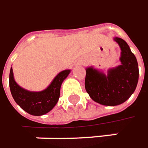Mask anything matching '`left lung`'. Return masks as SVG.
<instances>
[{"mask_svg":"<svg viewBox=\"0 0 148 148\" xmlns=\"http://www.w3.org/2000/svg\"><path fill=\"white\" fill-rule=\"evenodd\" d=\"M114 40L121 49V64L110 69L108 74L88 67L85 87L90 97L105 106H117L126 101L135 91L139 78L137 60L128 44L121 38Z\"/></svg>","mask_w":148,"mask_h":148,"instance_id":"obj_1","label":"left lung"}]
</instances>
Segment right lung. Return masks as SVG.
<instances>
[{"label": "right lung", "mask_w": 148, "mask_h": 148, "mask_svg": "<svg viewBox=\"0 0 148 148\" xmlns=\"http://www.w3.org/2000/svg\"><path fill=\"white\" fill-rule=\"evenodd\" d=\"M70 73L69 69L58 74L50 86L41 91H29L19 86L13 77L12 69L9 74V86L14 101L28 114L40 116L50 112L57 104L60 97V88L63 80Z\"/></svg>", "instance_id": "add662e5"}]
</instances>
